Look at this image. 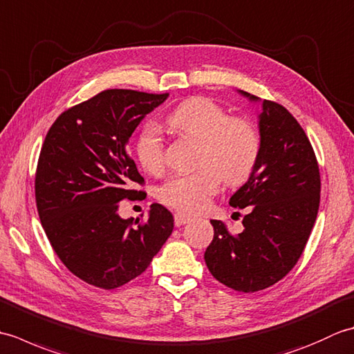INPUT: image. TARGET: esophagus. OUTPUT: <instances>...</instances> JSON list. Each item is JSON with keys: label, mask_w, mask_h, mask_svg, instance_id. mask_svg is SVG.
<instances>
[{"label": "esophagus", "mask_w": 354, "mask_h": 354, "mask_svg": "<svg viewBox=\"0 0 354 354\" xmlns=\"http://www.w3.org/2000/svg\"><path fill=\"white\" fill-rule=\"evenodd\" d=\"M192 222V216H187L185 213H176L175 214V225L176 227H183V225Z\"/></svg>", "instance_id": "obj_1"}]
</instances>
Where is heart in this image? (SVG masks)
<instances>
[{"mask_svg":"<svg viewBox=\"0 0 354 354\" xmlns=\"http://www.w3.org/2000/svg\"><path fill=\"white\" fill-rule=\"evenodd\" d=\"M173 132L199 141L198 171L171 176L158 192L162 204L178 212L198 213L227 185H240L252 175L261 153L257 126L246 117L228 115L227 109L207 97H192L165 117ZM137 156L152 175L165 167L164 142L156 127L147 126L137 141Z\"/></svg>","mask_w":354,"mask_h":354,"instance_id":"1","label":"heart"}]
</instances>
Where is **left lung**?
I'll use <instances>...</instances> for the list:
<instances>
[{
    "mask_svg": "<svg viewBox=\"0 0 354 354\" xmlns=\"http://www.w3.org/2000/svg\"><path fill=\"white\" fill-rule=\"evenodd\" d=\"M259 126L257 167L230 199L234 208L250 207L245 230L234 236L222 221H212L214 237L204 255L217 281L245 293L269 288L297 265L317 221L321 193L317 156L295 117L263 100Z\"/></svg>",
    "mask_w": 354,
    "mask_h": 354,
    "instance_id": "obj_1",
    "label": "left lung"
}]
</instances>
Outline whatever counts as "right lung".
I'll list each match as a JSON object with an SVG mask.
<instances>
[{
    "label": "right lung",
    "instance_id": "obj_1",
    "mask_svg": "<svg viewBox=\"0 0 354 354\" xmlns=\"http://www.w3.org/2000/svg\"><path fill=\"white\" fill-rule=\"evenodd\" d=\"M169 94L106 89L64 111L37 160L35 196L42 228L70 270L100 289L141 275L173 231V216L150 205L146 221L122 219L118 202L142 199L145 179L126 150L146 114Z\"/></svg>",
    "mask_w": 354,
    "mask_h": 354
}]
</instances>
